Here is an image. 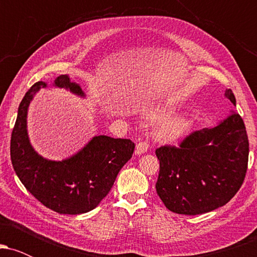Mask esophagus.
<instances>
[{
    "label": "esophagus",
    "instance_id": "1",
    "mask_svg": "<svg viewBox=\"0 0 257 257\" xmlns=\"http://www.w3.org/2000/svg\"><path fill=\"white\" fill-rule=\"evenodd\" d=\"M149 149H150V144L146 143V141H143V143H139L137 145L135 153H137V155H143V153L147 152V150Z\"/></svg>",
    "mask_w": 257,
    "mask_h": 257
}]
</instances>
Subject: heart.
<instances>
[{
    "instance_id": "1",
    "label": "heart",
    "mask_w": 257,
    "mask_h": 257,
    "mask_svg": "<svg viewBox=\"0 0 257 257\" xmlns=\"http://www.w3.org/2000/svg\"><path fill=\"white\" fill-rule=\"evenodd\" d=\"M188 126V120L185 117L178 116L162 123L157 129V137L163 140H174L181 137Z\"/></svg>"
}]
</instances>
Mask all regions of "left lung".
Here are the masks:
<instances>
[{
    "instance_id": "1",
    "label": "left lung",
    "mask_w": 257,
    "mask_h": 257,
    "mask_svg": "<svg viewBox=\"0 0 257 257\" xmlns=\"http://www.w3.org/2000/svg\"><path fill=\"white\" fill-rule=\"evenodd\" d=\"M225 96L235 105L234 94ZM159 174L156 190L170 211L209 213L228 203L239 191L249 159L245 124L232 112L219 125L187 135L176 146L156 150Z\"/></svg>"
}]
</instances>
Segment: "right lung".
I'll list each match as a JSON object with an SVG mask.
<instances>
[{
	"label": "right lung",
	"instance_id": "obj_1",
	"mask_svg": "<svg viewBox=\"0 0 257 257\" xmlns=\"http://www.w3.org/2000/svg\"><path fill=\"white\" fill-rule=\"evenodd\" d=\"M54 85L84 96L81 87L61 75ZM47 83L36 82L18 108L11 138V159L26 190L44 206L59 214L78 215L93 210L107 196L119 170L132 158L135 145L129 139L94 137L78 153L61 162L48 161L32 149L26 116L32 98Z\"/></svg>",
	"mask_w": 257,
	"mask_h": 257
}]
</instances>
